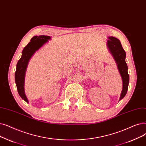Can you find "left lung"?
Listing matches in <instances>:
<instances>
[{
    "label": "left lung",
    "instance_id": "1",
    "mask_svg": "<svg viewBox=\"0 0 146 146\" xmlns=\"http://www.w3.org/2000/svg\"><path fill=\"white\" fill-rule=\"evenodd\" d=\"M107 46L117 64L119 71L123 80V89L120 95V100L125 96L127 92L129 80V76L128 73V66L125 62L126 53L122 48L121 43L116 37L112 36L109 37V40H107Z\"/></svg>",
    "mask_w": 146,
    "mask_h": 146
}]
</instances>
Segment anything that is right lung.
<instances>
[{"mask_svg":"<svg viewBox=\"0 0 146 146\" xmlns=\"http://www.w3.org/2000/svg\"><path fill=\"white\" fill-rule=\"evenodd\" d=\"M50 39V37L49 36H35L31 38L30 42L23 50L21 57L17 62V69L15 73V80L17 91L21 98L26 101L27 103H29V101L25 95L24 84L25 73L28 62L36 50L39 49Z\"/></svg>","mask_w":146,"mask_h":146,"instance_id":"right-lung-1","label":"right lung"}]
</instances>
